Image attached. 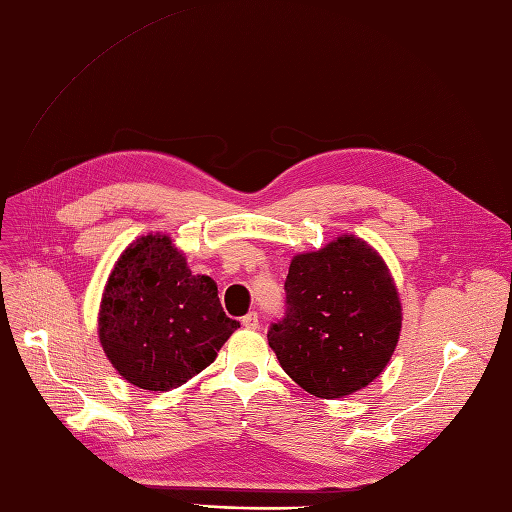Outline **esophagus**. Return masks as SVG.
I'll return each mask as SVG.
<instances>
[{
  "label": "esophagus",
  "instance_id": "esophagus-1",
  "mask_svg": "<svg viewBox=\"0 0 512 512\" xmlns=\"http://www.w3.org/2000/svg\"><path fill=\"white\" fill-rule=\"evenodd\" d=\"M243 327L245 329H256L258 327V314L256 312H247L245 316H243Z\"/></svg>",
  "mask_w": 512,
  "mask_h": 512
}]
</instances>
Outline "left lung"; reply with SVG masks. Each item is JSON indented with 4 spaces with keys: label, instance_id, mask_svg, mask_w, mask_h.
<instances>
[{
    "label": "left lung",
    "instance_id": "obj_1",
    "mask_svg": "<svg viewBox=\"0 0 512 512\" xmlns=\"http://www.w3.org/2000/svg\"><path fill=\"white\" fill-rule=\"evenodd\" d=\"M284 288L286 316L267 338L299 388L344 398L390 364L403 306L388 265L364 239L340 234L321 250L293 256Z\"/></svg>",
    "mask_w": 512,
    "mask_h": 512
}]
</instances>
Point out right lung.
Returning a JSON list of instances; mask_svg holds the SVG:
<instances>
[{"instance_id": "1", "label": "right lung", "mask_w": 512, "mask_h": 512, "mask_svg": "<svg viewBox=\"0 0 512 512\" xmlns=\"http://www.w3.org/2000/svg\"><path fill=\"white\" fill-rule=\"evenodd\" d=\"M237 327L217 284L191 273L170 234L148 232L129 243L103 288L101 347L122 379L148 392L196 377Z\"/></svg>"}]
</instances>
